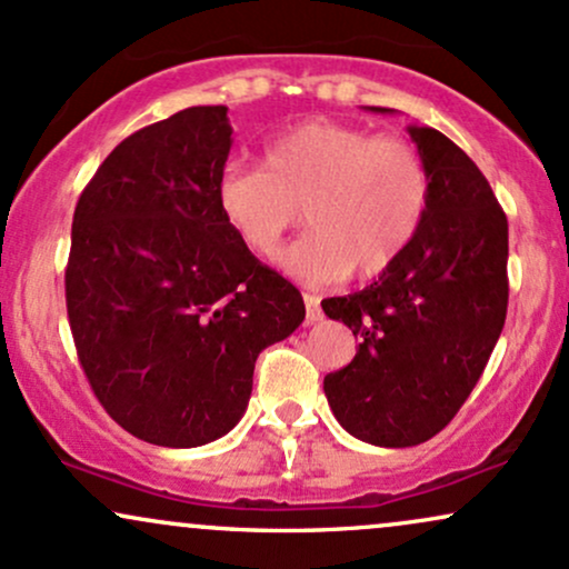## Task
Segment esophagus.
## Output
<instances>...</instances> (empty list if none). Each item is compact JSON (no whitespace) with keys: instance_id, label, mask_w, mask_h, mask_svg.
<instances>
[{"instance_id":"obj_1","label":"esophagus","mask_w":569,"mask_h":569,"mask_svg":"<svg viewBox=\"0 0 569 569\" xmlns=\"http://www.w3.org/2000/svg\"><path fill=\"white\" fill-rule=\"evenodd\" d=\"M303 303H306V322H309V325L322 322V309H319V298L317 296H309V292H306Z\"/></svg>"}]
</instances>
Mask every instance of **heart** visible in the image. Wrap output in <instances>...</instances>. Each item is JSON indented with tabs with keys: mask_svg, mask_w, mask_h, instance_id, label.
Segmentation results:
<instances>
[{
	"mask_svg": "<svg viewBox=\"0 0 569 569\" xmlns=\"http://www.w3.org/2000/svg\"><path fill=\"white\" fill-rule=\"evenodd\" d=\"M216 202L258 256L277 250L303 207L311 231L277 258L300 282H338L351 271L372 279L416 239L429 207V170L405 138L313 119L273 138L263 167L226 164Z\"/></svg>",
	"mask_w": 569,
	"mask_h": 569,
	"instance_id": "heart-1",
	"label": "heart"
}]
</instances>
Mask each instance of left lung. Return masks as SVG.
Here are the masks:
<instances>
[{"label":"left lung","instance_id":"left-lung-1","mask_svg":"<svg viewBox=\"0 0 569 569\" xmlns=\"http://www.w3.org/2000/svg\"><path fill=\"white\" fill-rule=\"evenodd\" d=\"M410 138L429 170L416 239L370 287L322 300L359 338L351 365L325 378L327 402L351 437L378 447L420 445L456 418L509 306V220L482 170L433 127H410Z\"/></svg>","mask_w":569,"mask_h":569}]
</instances>
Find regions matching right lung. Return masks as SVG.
I'll return each instance as SVG.
<instances>
[{"label":"right lung","instance_id":"obj_1","mask_svg":"<svg viewBox=\"0 0 569 569\" xmlns=\"http://www.w3.org/2000/svg\"><path fill=\"white\" fill-rule=\"evenodd\" d=\"M226 106H191L113 149L73 210L66 309L98 402L132 437L199 447L244 416L266 346L300 292L229 229L216 183Z\"/></svg>","mask_w":569,"mask_h":569}]
</instances>
